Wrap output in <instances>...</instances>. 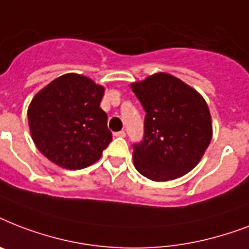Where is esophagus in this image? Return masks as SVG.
<instances>
[{
    "mask_svg": "<svg viewBox=\"0 0 249 249\" xmlns=\"http://www.w3.org/2000/svg\"><path fill=\"white\" fill-rule=\"evenodd\" d=\"M113 136H115V137H120V138H124V137H125V132H124V130H120V132H115V133H113Z\"/></svg>",
    "mask_w": 249,
    "mask_h": 249,
    "instance_id": "1",
    "label": "esophagus"
}]
</instances>
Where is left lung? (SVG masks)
Here are the masks:
<instances>
[{"label":"left lung","mask_w":249,"mask_h":249,"mask_svg":"<svg viewBox=\"0 0 249 249\" xmlns=\"http://www.w3.org/2000/svg\"><path fill=\"white\" fill-rule=\"evenodd\" d=\"M132 90L146 111L143 140L133 143L136 169L152 181L182 177L212 140L208 106L196 90L163 72L132 84Z\"/></svg>","instance_id":"1"}]
</instances>
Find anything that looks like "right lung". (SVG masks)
I'll list each match as a JSON object with an SVG mask.
<instances>
[{
	"label": "right lung",
	"mask_w": 249,
	"mask_h": 249,
	"mask_svg": "<svg viewBox=\"0 0 249 249\" xmlns=\"http://www.w3.org/2000/svg\"><path fill=\"white\" fill-rule=\"evenodd\" d=\"M105 89L85 76L67 73L33 98L28 108L31 136L44 156L66 169H83L112 141L107 113L99 107Z\"/></svg>",
	"instance_id": "1"
}]
</instances>
